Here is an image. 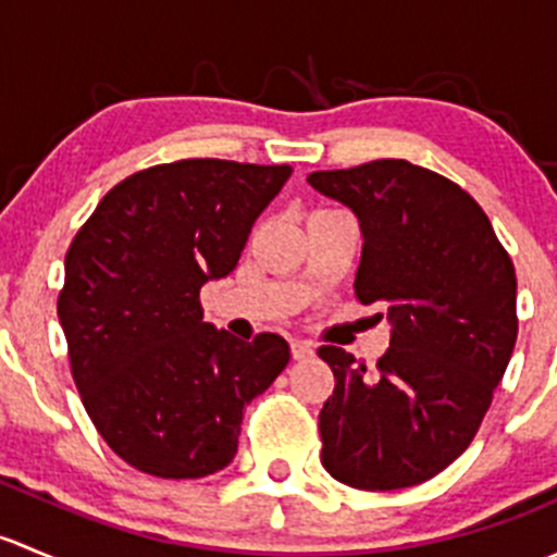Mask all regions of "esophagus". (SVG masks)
Here are the masks:
<instances>
[{
	"instance_id": "34e87169",
	"label": "esophagus",
	"mask_w": 557,
	"mask_h": 557,
	"mask_svg": "<svg viewBox=\"0 0 557 557\" xmlns=\"http://www.w3.org/2000/svg\"><path fill=\"white\" fill-rule=\"evenodd\" d=\"M290 356H294V361H307V358L314 356V347L310 345V342H290Z\"/></svg>"
}]
</instances>
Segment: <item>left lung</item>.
<instances>
[{
	"label": "left lung",
	"instance_id": "left-lung-1",
	"mask_svg": "<svg viewBox=\"0 0 557 557\" xmlns=\"http://www.w3.org/2000/svg\"><path fill=\"white\" fill-rule=\"evenodd\" d=\"M361 228L356 299L387 310L391 347L358 367L342 347L320 409L325 471L361 491L431 480L474 440L518 339V277L482 207L404 159L312 172Z\"/></svg>",
	"mask_w": 557,
	"mask_h": 557
}]
</instances>
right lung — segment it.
I'll return each instance as SVG.
<instances>
[{
  "mask_svg": "<svg viewBox=\"0 0 557 557\" xmlns=\"http://www.w3.org/2000/svg\"><path fill=\"white\" fill-rule=\"evenodd\" d=\"M290 166L188 159L117 183L64 258L59 320L88 418L128 466L199 480L237 455L243 409L288 342L205 323L199 290L234 272Z\"/></svg>",
  "mask_w": 557,
  "mask_h": 557,
  "instance_id": "1",
  "label": "right lung"
}]
</instances>
